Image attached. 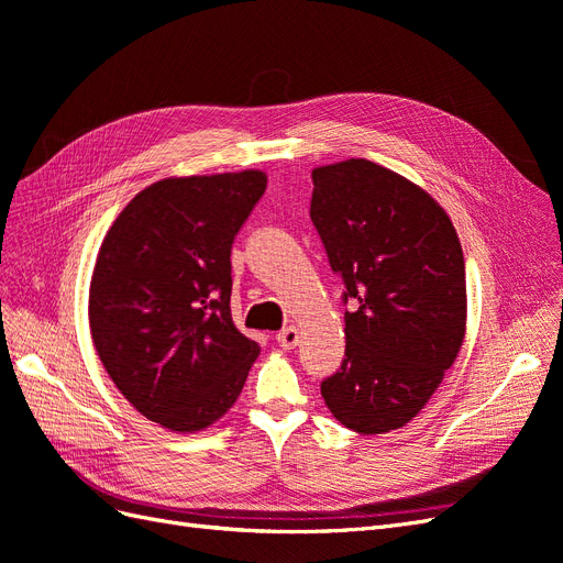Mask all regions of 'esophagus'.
Masks as SVG:
<instances>
[{"mask_svg":"<svg viewBox=\"0 0 563 563\" xmlns=\"http://www.w3.org/2000/svg\"><path fill=\"white\" fill-rule=\"evenodd\" d=\"M298 340H300V333H298V329H294V327H288V329H284V331L277 333V343H279L284 350H294V347L298 345Z\"/></svg>","mask_w":563,"mask_h":563,"instance_id":"1","label":"esophagus"}]
</instances>
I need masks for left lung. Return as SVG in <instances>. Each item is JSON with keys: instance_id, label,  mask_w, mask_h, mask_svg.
<instances>
[{"instance_id": "left-lung-1", "label": "left lung", "mask_w": 563, "mask_h": 563, "mask_svg": "<svg viewBox=\"0 0 563 563\" xmlns=\"http://www.w3.org/2000/svg\"><path fill=\"white\" fill-rule=\"evenodd\" d=\"M310 218L343 277L345 360L321 383L333 418L360 434L413 420L463 347L465 258L439 201L368 159L312 172Z\"/></svg>"}]
</instances>
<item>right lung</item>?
Segmentation results:
<instances>
[{"label":"right lung","instance_id":"1","mask_svg":"<svg viewBox=\"0 0 563 563\" xmlns=\"http://www.w3.org/2000/svg\"><path fill=\"white\" fill-rule=\"evenodd\" d=\"M265 187L255 168L157 180L100 244L89 288L96 352L135 411L172 432L223 418L261 354L232 321L230 253Z\"/></svg>","mask_w":563,"mask_h":563}]
</instances>
